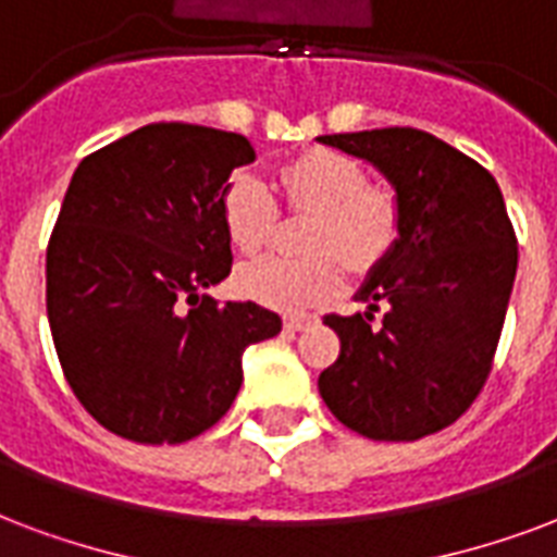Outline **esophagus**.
<instances>
[{
	"label": "esophagus",
	"mask_w": 557,
	"mask_h": 557,
	"mask_svg": "<svg viewBox=\"0 0 557 557\" xmlns=\"http://www.w3.org/2000/svg\"><path fill=\"white\" fill-rule=\"evenodd\" d=\"M313 323H317L313 313H290V317H284V329H287V332H305V329H311Z\"/></svg>",
	"instance_id": "obj_1"
}]
</instances>
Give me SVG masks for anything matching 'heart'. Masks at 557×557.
Listing matches in <instances>:
<instances>
[{
    "mask_svg": "<svg viewBox=\"0 0 557 557\" xmlns=\"http://www.w3.org/2000/svg\"><path fill=\"white\" fill-rule=\"evenodd\" d=\"M284 199L294 208L317 211L308 232L311 258H258L234 273V290L273 311H305L341 287V261L367 270L391 252L399 237L396 196L370 187V175L355 158L334 149H311L282 166ZM223 228L237 252H261L278 220L270 184L255 173H237L220 199Z\"/></svg>",
    "mask_w": 557,
    "mask_h": 557,
    "instance_id": "heart-1",
    "label": "heart"
}]
</instances>
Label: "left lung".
Here are the masks:
<instances>
[{
    "mask_svg": "<svg viewBox=\"0 0 557 557\" xmlns=\"http://www.w3.org/2000/svg\"><path fill=\"white\" fill-rule=\"evenodd\" d=\"M317 140L373 164L399 202V237L355 294L367 311L325 317L341 355L320 396L370 441H420L453 425L491 373L517 275L505 199L482 164L420 128Z\"/></svg>",
    "mask_w": 557,
    "mask_h": 557,
    "instance_id": "obj_1",
    "label": "left lung"
}]
</instances>
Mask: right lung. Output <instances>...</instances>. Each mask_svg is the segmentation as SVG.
I'll use <instances>...</instances> for the list:
<instances>
[{
    "instance_id": "1",
    "label": "right lung",
    "mask_w": 557,
    "mask_h": 557,
    "mask_svg": "<svg viewBox=\"0 0 557 557\" xmlns=\"http://www.w3.org/2000/svg\"><path fill=\"white\" fill-rule=\"evenodd\" d=\"M255 161L244 135L152 123L75 166L46 249V313L66 382L108 432L184 443L244 382L278 313L208 296L232 273L220 199Z\"/></svg>"
}]
</instances>
